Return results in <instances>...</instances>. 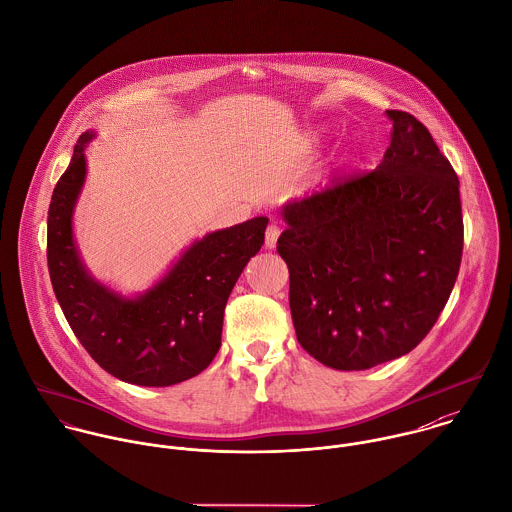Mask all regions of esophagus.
I'll return each instance as SVG.
<instances>
[{"instance_id": "obj_1", "label": "esophagus", "mask_w": 512, "mask_h": 512, "mask_svg": "<svg viewBox=\"0 0 512 512\" xmlns=\"http://www.w3.org/2000/svg\"><path fill=\"white\" fill-rule=\"evenodd\" d=\"M279 235H281V227L275 225V223H271V225L267 227V231H265V245H267V249H275V247H277Z\"/></svg>"}]
</instances>
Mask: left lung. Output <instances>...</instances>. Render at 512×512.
Returning a JSON list of instances; mask_svg holds the SVG:
<instances>
[{
  "instance_id": "obj_1",
  "label": "left lung",
  "mask_w": 512,
  "mask_h": 512,
  "mask_svg": "<svg viewBox=\"0 0 512 512\" xmlns=\"http://www.w3.org/2000/svg\"><path fill=\"white\" fill-rule=\"evenodd\" d=\"M392 120L384 160L283 205L277 251L301 346L334 370H368L411 352L457 281L463 253L459 180L429 130Z\"/></svg>"
}]
</instances>
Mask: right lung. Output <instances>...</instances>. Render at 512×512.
I'll return each mask as SVG.
<instances>
[{
  "label": "right lung",
  "mask_w": 512,
  "mask_h": 512,
  "mask_svg": "<svg viewBox=\"0 0 512 512\" xmlns=\"http://www.w3.org/2000/svg\"><path fill=\"white\" fill-rule=\"evenodd\" d=\"M81 134L57 182L47 217V265L55 297L91 358L114 378L166 388L198 376L221 346L231 289L265 241L267 217H253L196 239L148 291L124 297L85 267L73 235V213L87 180Z\"/></svg>",
  "instance_id": "obj_1"
}]
</instances>
